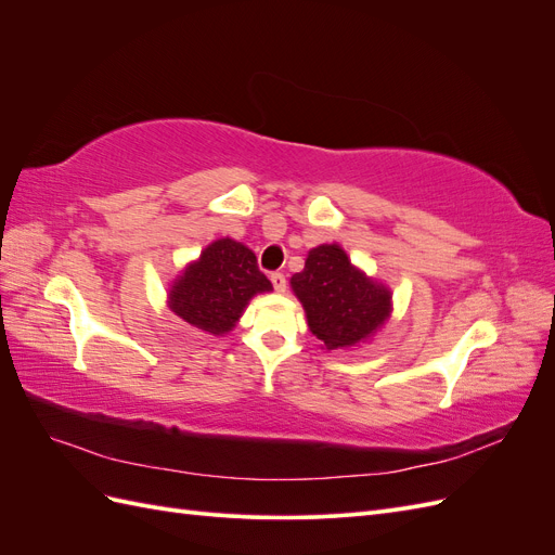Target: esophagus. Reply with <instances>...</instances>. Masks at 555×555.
<instances>
[{
    "mask_svg": "<svg viewBox=\"0 0 555 555\" xmlns=\"http://www.w3.org/2000/svg\"><path fill=\"white\" fill-rule=\"evenodd\" d=\"M271 282H273L275 292L287 289V278H284V273H271Z\"/></svg>",
    "mask_w": 555,
    "mask_h": 555,
    "instance_id": "1",
    "label": "esophagus"
}]
</instances>
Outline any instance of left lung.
<instances>
[{
    "label": "left lung",
    "instance_id": "8db88e82",
    "mask_svg": "<svg viewBox=\"0 0 555 555\" xmlns=\"http://www.w3.org/2000/svg\"><path fill=\"white\" fill-rule=\"evenodd\" d=\"M292 289L306 308L312 335L328 349L371 338L391 310L389 289L359 273L338 245L310 249Z\"/></svg>",
    "mask_w": 555,
    "mask_h": 555
}]
</instances>
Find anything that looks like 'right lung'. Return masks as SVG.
Masks as SVG:
<instances>
[{"label": "right lung", "mask_w": 555, "mask_h": 555, "mask_svg": "<svg viewBox=\"0 0 555 555\" xmlns=\"http://www.w3.org/2000/svg\"><path fill=\"white\" fill-rule=\"evenodd\" d=\"M271 289L273 284L259 271L255 251L222 238L201 251V259L182 273L169 304L188 324L222 335L236 326L251 296Z\"/></svg>", "instance_id": "1"}]
</instances>
